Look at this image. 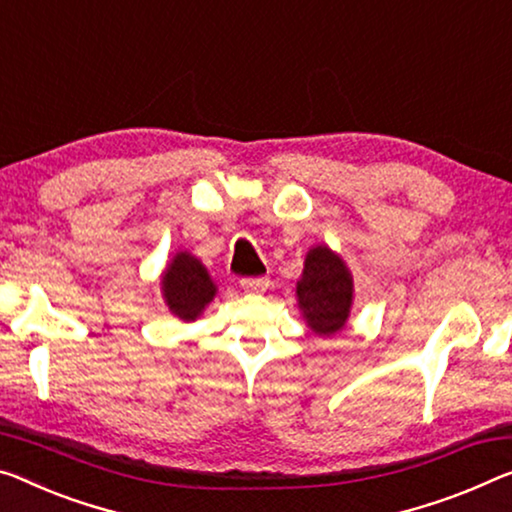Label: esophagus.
Masks as SVG:
<instances>
[{"mask_svg":"<svg viewBox=\"0 0 512 512\" xmlns=\"http://www.w3.org/2000/svg\"><path fill=\"white\" fill-rule=\"evenodd\" d=\"M240 286L247 290V293H263V290L270 286V279L267 277H247L240 279Z\"/></svg>","mask_w":512,"mask_h":512,"instance_id":"esophagus-1","label":"esophagus"}]
</instances>
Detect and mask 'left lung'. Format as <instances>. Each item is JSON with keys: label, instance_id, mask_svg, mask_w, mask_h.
Instances as JSON below:
<instances>
[{"label": "left lung", "instance_id": "1", "mask_svg": "<svg viewBox=\"0 0 512 512\" xmlns=\"http://www.w3.org/2000/svg\"><path fill=\"white\" fill-rule=\"evenodd\" d=\"M297 300L306 322L316 334H334L345 325L352 304V277L334 251L316 247L309 251Z\"/></svg>", "mask_w": 512, "mask_h": 512}]
</instances>
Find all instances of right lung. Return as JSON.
Here are the masks:
<instances>
[{"instance_id":"right-lung-1","label":"right lung","mask_w":512,"mask_h":512,"mask_svg":"<svg viewBox=\"0 0 512 512\" xmlns=\"http://www.w3.org/2000/svg\"><path fill=\"white\" fill-rule=\"evenodd\" d=\"M164 300L174 316L194 320L215 297V283L210 281L208 270L187 251L176 254L162 277Z\"/></svg>"}]
</instances>
